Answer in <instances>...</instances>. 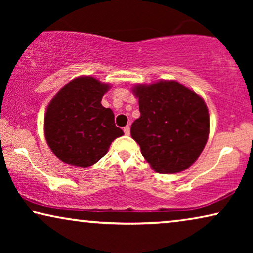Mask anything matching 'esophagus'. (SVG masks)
Segmentation results:
<instances>
[{
    "mask_svg": "<svg viewBox=\"0 0 253 253\" xmlns=\"http://www.w3.org/2000/svg\"><path fill=\"white\" fill-rule=\"evenodd\" d=\"M123 131H124V133H126V134H127V136H129V134H130V126H124V129H123Z\"/></svg>",
    "mask_w": 253,
    "mask_h": 253,
    "instance_id": "1",
    "label": "esophagus"
}]
</instances>
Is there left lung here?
<instances>
[{"label":"left lung","instance_id":"obj_1","mask_svg":"<svg viewBox=\"0 0 253 253\" xmlns=\"http://www.w3.org/2000/svg\"><path fill=\"white\" fill-rule=\"evenodd\" d=\"M140 117L131 126V137L143 157L160 174L185 170L207 143L210 115L198 94L175 81H160L132 88Z\"/></svg>","mask_w":253,"mask_h":253}]
</instances>
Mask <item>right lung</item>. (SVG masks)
<instances>
[{
	"label": "right lung",
	"instance_id": "right-lung-1",
	"mask_svg": "<svg viewBox=\"0 0 253 253\" xmlns=\"http://www.w3.org/2000/svg\"><path fill=\"white\" fill-rule=\"evenodd\" d=\"M108 89V84L86 76L72 79L51 99L44 115V136L61 161L89 167L108 152L114 139L123 136L113 110L101 105Z\"/></svg>",
	"mask_w": 253,
	"mask_h": 253
}]
</instances>
